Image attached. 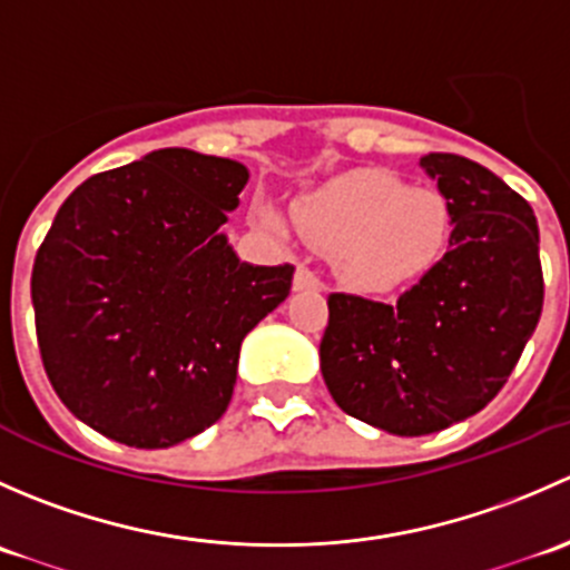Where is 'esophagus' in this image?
Here are the masks:
<instances>
[{
	"label": "esophagus",
	"mask_w": 570,
	"mask_h": 570,
	"mask_svg": "<svg viewBox=\"0 0 570 570\" xmlns=\"http://www.w3.org/2000/svg\"><path fill=\"white\" fill-rule=\"evenodd\" d=\"M322 286V281H320V275L314 273V269H308V267H297L295 269V289L297 292H303V289H320Z\"/></svg>",
	"instance_id": "obj_1"
}]
</instances>
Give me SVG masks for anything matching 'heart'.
<instances>
[{"instance_id":"b5f03b06","label":"heart","mask_w":570,"mask_h":570,"mask_svg":"<svg viewBox=\"0 0 570 570\" xmlns=\"http://www.w3.org/2000/svg\"><path fill=\"white\" fill-rule=\"evenodd\" d=\"M297 228L333 250L338 273L370 292L413 284L450 245L452 212L433 187H407L400 176L358 170L295 200ZM258 226L284 228L273 206H256Z\"/></svg>"}]
</instances>
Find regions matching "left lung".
<instances>
[{
    "instance_id": "left-lung-1",
    "label": "left lung",
    "mask_w": 570,
    "mask_h": 570,
    "mask_svg": "<svg viewBox=\"0 0 570 570\" xmlns=\"http://www.w3.org/2000/svg\"><path fill=\"white\" fill-rule=\"evenodd\" d=\"M422 168L450 204V250L392 303L333 292L320 342L336 405L394 435L439 433L482 411L543 308L532 206L458 154H428Z\"/></svg>"
}]
</instances>
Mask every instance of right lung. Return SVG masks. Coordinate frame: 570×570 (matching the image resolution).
<instances>
[{"mask_svg": "<svg viewBox=\"0 0 570 570\" xmlns=\"http://www.w3.org/2000/svg\"><path fill=\"white\" fill-rule=\"evenodd\" d=\"M243 163L159 148L79 184L32 267L43 370L107 439L165 450L226 413L239 344L292 289V264L239 262L220 232Z\"/></svg>", "mask_w": 570, "mask_h": 570, "instance_id": "1", "label": "right lung"}]
</instances>
